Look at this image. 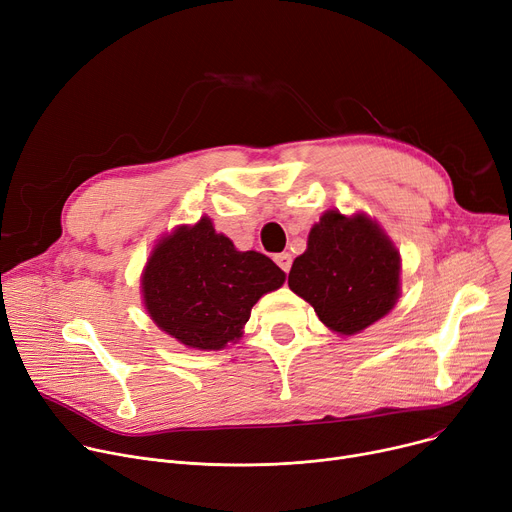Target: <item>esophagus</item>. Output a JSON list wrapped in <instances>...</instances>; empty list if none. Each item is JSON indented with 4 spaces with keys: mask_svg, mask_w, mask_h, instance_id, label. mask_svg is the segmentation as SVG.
<instances>
[{
    "mask_svg": "<svg viewBox=\"0 0 512 512\" xmlns=\"http://www.w3.org/2000/svg\"><path fill=\"white\" fill-rule=\"evenodd\" d=\"M275 262L279 264V268H281V270H285V273H289V268H291L293 258H291V254H289V252H283V254H277V256H275Z\"/></svg>",
    "mask_w": 512,
    "mask_h": 512,
    "instance_id": "1",
    "label": "esophagus"
}]
</instances>
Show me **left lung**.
I'll use <instances>...</instances> for the list:
<instances>
[{
	"label": "left lung",
	"mask_w": 512,
	"mask_h": 512,
	"mask_svg": "<svg viewBox=\"0 0 512 512\" xmlns=\"http://www.w3.org/2000/svg\"><path fill=\"white\" fill-rule=\"evenodd\" d=\"M401 256L364 213L326 210L293 260L289 289L304 297L337 335H355L384 318L401 295Z\"/></svg>",
	"instance_id": "left-lung-1"
}]
</instances>
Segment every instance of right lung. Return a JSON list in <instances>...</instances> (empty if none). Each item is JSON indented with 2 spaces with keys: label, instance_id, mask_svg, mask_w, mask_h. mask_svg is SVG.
<instances>
[{
  "label": "right lung",
  "instance_id": "obj_1",
  "mask_svg": "<svg viewBox=\"0 0 512 512\" xmlns=\"http://www.w3.org/2000/svg\"><path fill=\"white\" fill-rule=\"evenodd\" d=\"M283 283L285 273L273 260L235 250L208 217L161 237L140 279L144 308L155 324L204 351L239 341L254 304Z\"/></svg>",
  "mask_w": 512,
  "mask_h": 512
}]
</instances>
